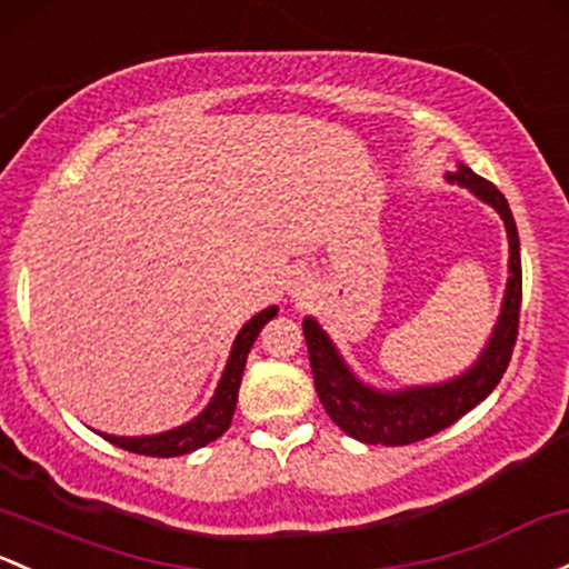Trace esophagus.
Masks as SVG:
<instances>
[{
  "instance_id": "esophagus-1",
  "label": "esophagus",
  "mask_w": 569,
  "mask_h": 569,
  "mask_svg": "<svg viewBox=\"0 0 569 569\" xmlns=\"http://www.w3.org/2000/svg\"><path fill=\"white\" fill-rule=\"evenodd\" d=\"M286 289H289L291 297L308 295V289H310V274L302 272V269H297V272H291V278H289V283H286Z\"/></svg>"
}]
</instances>
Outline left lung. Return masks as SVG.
Masks as SVG:
<instances>
[{
    "label": "left lung",
    "instance_id": "8db88e82",
    "mask_svg": "<svg viewBox=\"0 0 569 569\" xmlns=\"http://www.w3.org/2000/svg\"><path fill=\"white\" fill-rule=\"evenodd\" d=\"M445 179L471 190L482 204L493 207L505 220L507 242H510V261H507L510 278H507L505 297H501L499 319H496L477 360L463 373L439 381V385L379 390L351 370V365L343 360L338 346L321 330L313 316H305L302 321L310 370H313V385L321 406L332 417L335 426L362 445L400 447L450 428L466 411L475 409L493 392L510 365L518 335V313H521V242H518L516 220L496 184L477 177L469 166L458 163V169L447 171Z\"/></svg>",
    "mask_w": 569,
    "mask_h": 569
}]
</instances>
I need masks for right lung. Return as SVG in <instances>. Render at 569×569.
<instances>
[{
	"label": "right lung",
	"mask_w": 569,
	"mask_h": 569,
	"mask_svg": "<svg viewBox=\"0 0 569 569\" xmlns=\"http://www.w3.org/2000/svg\"><path fill=\"white\" fill-rule=\"evenodd\" d=\"M278 316V305H269V308L256 313L253 319L244 321L242 330L237 332L234 343H231L229 360H226L223 373H220L214 395L209 398V403L193 420L182 422V426L163 430V433H149V436H113V433H98L103 439H109L111 445L122 447L128 452H139V456H152V458H174V456H188V452L201 450L209 441H214L218 436H223L231 426V417L237 409V395H239V381H242L244 362H248L250 349H253L256 338L264 330L269 319Z\"/></svg>",
	"instance_id": "1"
}]
</instances>
